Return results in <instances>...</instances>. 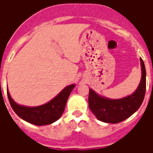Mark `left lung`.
<instances>
[{"label": "left lung", "instance_id": "left-lung-1", "mask_svg": "<svg viewBox=\"0 0 153 153\" xmlns=\"http://www.w3.org/2000/svg\"><path fill=\"white\" fill-rule=\"evenodd\" d=\"M141 79L135 92L120 99H110L90 89L89 107L97 118L105 123H119L133 115L142 104L146 91V71L140 58Z\"/></svg>", "mask_w": 153, "mask_h": 153}]
</instances>
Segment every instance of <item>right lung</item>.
Instances as JSON below:
<instances>
[{"instance_id": "add662e5", "label": "right lung", "mask_w": 153, "mask_h": 153, "mask_svg": "<svg viewBox=\"0 0 153 153\" xmlns=\"http://www.w3.org/2000/svg\"><path fill=\"white\" fill-rule=\"evenodd\" d=\"M74 86L75 84L66 86L50 102L35 107L25 106L17 104L11 98L8 91H7V94L11 106L20 118L36 126H46L56 121L62 116L70 94L71 93Z\"/></svg>"}]
</instances>
